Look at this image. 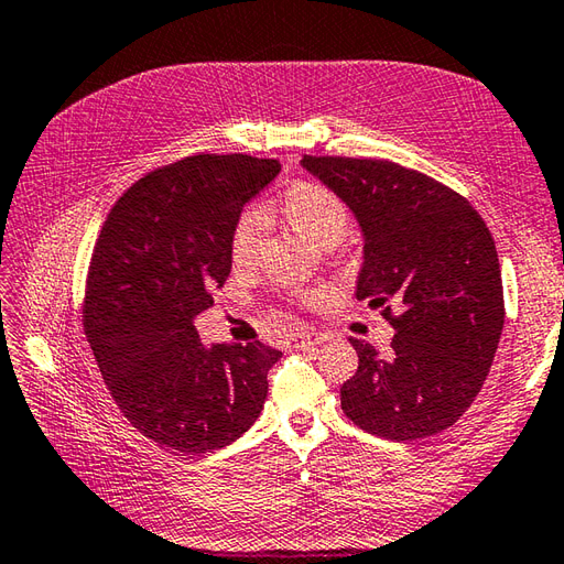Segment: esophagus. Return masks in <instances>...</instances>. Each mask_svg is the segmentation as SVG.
<instances>
[{
	"label": "esophagus",
	"mask_w": 564,
	"mask_h": 564,
	"mask_svg": "<svg viewBox=\"0 0 564 564\" xmlns=\"http://www.w3.org/2000/svg\"><path fill=\"white\" fill-rule=\"evenodd\" d=\"M329 337L327 334H317V332H303V334H297V337L293 339L295 341V346L297 349H303V346H313V344H322V341H327Z\"/></svg>",
	"instance_id": "esophagus-1"
}]
</instances>
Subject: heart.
I'll return each instance as SVG.
<instances>
[{
    "instance_id": "obj_1",
    "label": "heart",
    "mask_w": 564,
    "mask_h": 564,
    "mask_svg": "<svg viewBox=\"0 0 564 564\" xmlns=\"http://www.w3.org/2000/svg\"><path fill=\"white\" fill-rule=\"evenodd\" d=\"M283 215L310 242L325 249L341 245L351 227V210L344 198L315 182H301L285 191ZM267 227L269 215L261 206H247L237 215L230 235V257L237 267H247L257 259ZM307 297H315V293Z\"/></svg>"
}]
</instances>
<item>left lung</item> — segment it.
<instances>
[{
  "mask_svg": "<svg viewBox=\"0 0 564 564\" xmlns=\"http://www.w3.org/2000/svg\"><path fill=\"white\" fill-rule=\"evenodd\" d=\"M301 164L356 215V297L382 307L398 332L388 356L349 339L358 370L341 386L344 414L390 441L453 426L480 392L505 327L492 232L460 194L394 162L305 154Z\"/></svg>",
  "mask_w": 564,
  "mask_h": 564,
  "instance_id": "left-lung-1",
  "label": "left lung"
}]
</instances>
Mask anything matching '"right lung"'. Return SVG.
<instances>
[{
  "instance_id": "obj_1",
  "label": "right lung",
  "mask_w": 564,
  "mask_h": 564,
  "mask_svg": "<svg viewBox=\"0 0 564 564\" xmlns=\"http://www.w3.org/2000/svg\"><path fill=\"white\" fill-rule=\"evenodd\" d=\"M279 172L275 160L194 154L138 178L101 227L84 334L118 410L164 448L218 451L263 410L283 354L261 341L206 346L194 319L230 275L237 215Z\"/></svg>"
}]
</instances>
